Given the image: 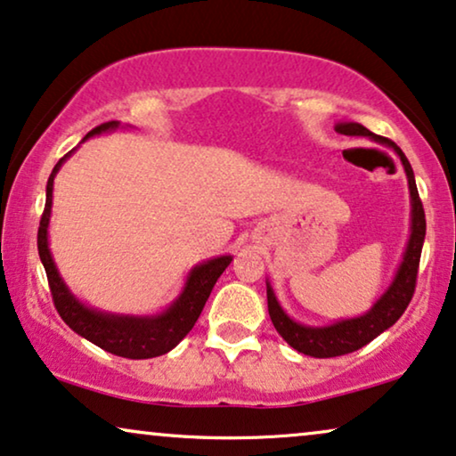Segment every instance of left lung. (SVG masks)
Returning <instances> with one entry per match:
<instances>
[{
  "instance_id": "obj_1",
  "label": "left lung",
  "mask_w": 456,
  "mask_h": 456,
  "mask_svg": "<svg viewBox=\"0 0 456 456\" xmlns=\"http://www.w3.org/2000/svg\"><path fill=\"white\" fill-rule=\"evenodd\" d=\"M339 134L346 135H369V138L381 142V144L392 146L398 152L402 165H404L406 175H409V188H411V199H412V232L409 247H406L404 262H402L398 274L392 287L387 289V293L372 305L369 314L352 318V321H341L330 327L314 329V327H304V324L293 322L282 307L276 301L274 293L268 285V312L272 318V324L279 330V335L287 341L293 350H297L305 356L314 358H335L344 356V354L356 352L366 344H370L377 335H381L383 330L392 327L398 318L404 314V310L409 307L412 295H415L417 287V274H419V262H421V249L425 240V211L423 203L419 199V191L415 184V174L409 159L404 157V152L400 151V146H395L389 138L377 135L369 132V129L360 126V123H341L335 127Z\"/></svg>"
}]
</instances>
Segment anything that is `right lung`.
<instances>
[{"instance_id":"obj_1","label":"right lung","mask_w":456,"mask_h":456,"mask_svg":"<svg viewBox=\"0 0 456 456\" xmlns=\"http://www.w3.org/2000/svg\"><path fill=\"white\" fill-rule=\"evenodd\" d=\"M117 121H106L100 123L98 127H94L84 140L90 135H96L106 129L117 127ZM70 152H67L61 161L56 163V167L52 169L50 180H47L45 188V207L44 214L39 220L37 230V249L41 264H44L45 274H47V285H50L52 301L54 307L64 322L75 330L77 335L86 337L87 341L96 344L102 350L115 354L121 358H132V360H144V358H157L161 354H167L169 350L180 344L184 337L191 333L194 322L199 321L200 312H203L205 301L209 299L211 289L222 276V272L228 268V264L232 262V257L224 256L217 259H209L203 265L192 270L191 279L186 282L184 293L180 295V299L169 307L167 312L157 318H132V316H110L102 314V312H94L90 307L81 305L73 295L69 293V289L64 287L58 270L54 265V259L47 249V222H50V209H52V188H54V175L58 167H61L64 159Z\"/></svg>"}]
</instances>
